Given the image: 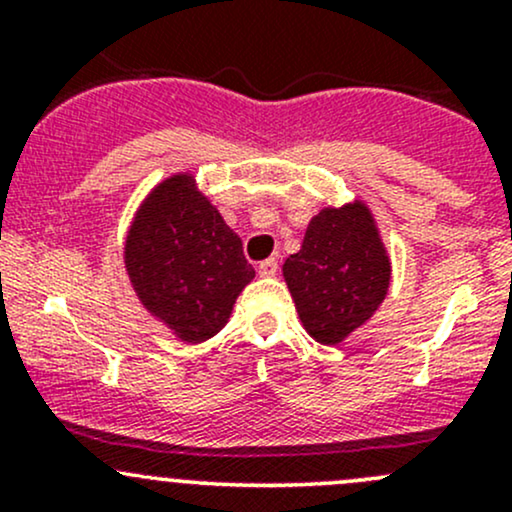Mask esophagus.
<instances>
[{
  "label": "esophagus",
  "instance_id": "obj_1",
  "mask_svg": "<svg viewBox=\"0 0 512 512\" xmlns=\"http://www.w3.org/2000/svg\"><path fill=\"white\" fill-rule=\"evenodd\" d=\"M276 269H279V262H276L274 257H267V260H262L260 264H257V272H260L262 276H274Z\"/></svg>",
  "mask_w": 512,
  "mask_h": 512
}]
</instances>
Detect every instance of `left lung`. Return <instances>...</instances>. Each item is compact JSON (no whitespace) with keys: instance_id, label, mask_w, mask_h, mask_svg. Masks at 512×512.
Segmentation results:
<instances>
[{"instance_id":"left-lung-1","label":"left lung","mask_w":512,"mask_h":512,"mask_svg":"<svg viewBox=\"0 0 512 512\" xmlns=\"http://www.w3.org/2000/svg\"><path fill=\"white\" fill-rule=\"evenodd\" d=\"M284 276L310 337L339 344L383 303L390 262L361 202L322 209L303 248L284 262Z\"/></svg>"}]
</instances>
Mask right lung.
<instances>
[{
	"mask_svg": "<svg viewBox=\"0 0 512 512\" xmlns=\"http://www.w3.org/2000/svg\"><path fill=\"white\" fill-rule=\"evenodd\" d=\"M125 262L146 308L195 344L226 325L255 276L240 238L185 175L158 185L142 204Z\"/></svg>",
	"mask_w": 512,
	"mask_h": 512,
	"instance_id": "right-lung-1",
	"label": "right lung"
}]
</instances>
